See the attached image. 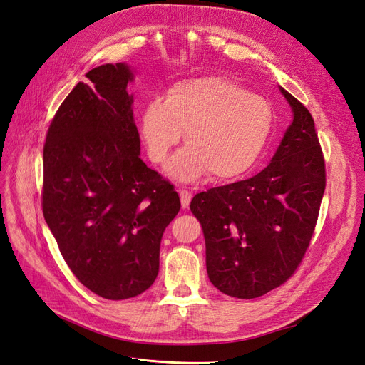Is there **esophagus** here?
<instances>
[{"label":"esophagus","instance_id":"1","mask_svg":"<svg viewBox=\"0 0 365 365\" xmlns=\"http://www.w3.org/2000/svg\"><path fill=\"white\" fill-rule=\"evenodd\" d=\"M179 195H180V203L183 209H187L191 205V200H192V194L186 190H179Z\"/></svg>","mask_w":365,"mask_h":365}]
</instances>
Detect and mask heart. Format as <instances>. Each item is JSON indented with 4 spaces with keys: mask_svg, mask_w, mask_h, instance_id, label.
<instances>
[{
    "mask_svg": "<svg viewBox=\"0 0 365 365\" xmlns=\"http://www.w3.org/2000/svg\"><path fill=\"white\" fill-rule=\"evenodd\" d=\"M275 114L260 94L222 76L180 81L165 101L145 103L140 133L148 158L165 164L185 133L190 144L168 167L173 178L191 182L210 171L228 180L250 171L271 138Z\"/></svg>",
    "mask_w": 365,
    "mask_h": 365,
    "instance_id": "b5f03b06",
    "label": "heart"
}]
</instances>
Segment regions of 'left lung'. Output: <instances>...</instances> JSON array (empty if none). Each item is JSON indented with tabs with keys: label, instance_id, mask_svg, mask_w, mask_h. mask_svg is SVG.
I'll return each mask as SVG.
<instances>
[{
	"label": "left lung",
	"instance_id": "1",
	"mask_svg": "<svg viewBox=\"0 0 365 365\" xmlns=\"http://www.w3.org/2000/svg\"><path fill=\"white\" fill-rule=\"evenodd\" d=\"M293 110L271 164L191 201L203 228L212 284L239 299L279 287L294 274L313 237L327 186L325 159L307 108L281 88Z\"/></svg>",
	"mask_w": 365,
	"mask_h": 365
}]
</instances>
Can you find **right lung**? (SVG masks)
Segmentation results:
<instances>
[{"instance_id":"add662e5","label":"right lung","mask_w":365,"mask_h":365,"mask_svg":"<svg viewBox=\"0 0 365 365\" xmlns=\"http://www.w3.org/2000/svg\"><path fill=\"white\" fill-rule=\"evenodd\" d=\"M53 115L43 145V217L64 262L88 290L128 299L153 284L179 194L140 155L133 79L123 63L91 69Z\"/></svg>"}]
</instances>
